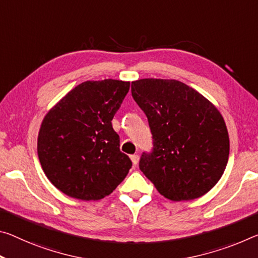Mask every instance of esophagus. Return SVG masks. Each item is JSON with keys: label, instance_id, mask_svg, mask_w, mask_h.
<instances>
[{"label": "esophagus", "instance_id": "esophagus-1", "mask_svg": "<svg viewBox=\"0 0 258 258\" xmlns=\"http://www.w3.org/2000/svg\"><path fill=\"white\" fill-rule=\"evenodd\" d=\"M131 159H132V163L134 165H138V163H139V155L138 154L131 155Z\"/></svg>", "mask_w": 258, "mask_h": 258}]
</instances>
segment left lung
<instances>
[{"mask_svg":"<svg viewBox=\"0 0 258 258\" xmlns=\"http://www.w3.org/2000/svg\"><path fill=\"white\" fill-rule=\"evenodd\" d=\"M132 96L148 118L153 151L144 153L140 170L171 201H189L219 181L230 155L222 113L181 81H132Z\"/></svg>","mask_w":258,"mask_h":258,"instance_id":"left-lung-1","label":"left lung"}]
</instances>
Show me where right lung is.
I'll list each match as a JSON object with an SVG mask.
<instances>
[{
    "label": "right lung",
    "instance_id": "1",
    "mask_svg": "<svg viewBox=\"0 0 258 258\" xmlns=\"http://www.w3.org/2000/svg\"><path fill=\"white\" fill-rule=\"evenodd\" d=\"M128 89V81H85L44 116L38 136L39 161L65 195L101 200L127 175L132 162L120 151L111 120Z\"/></svg>",
    "mask_w": 258,
    "mask_h": 258
}]
</instances>
